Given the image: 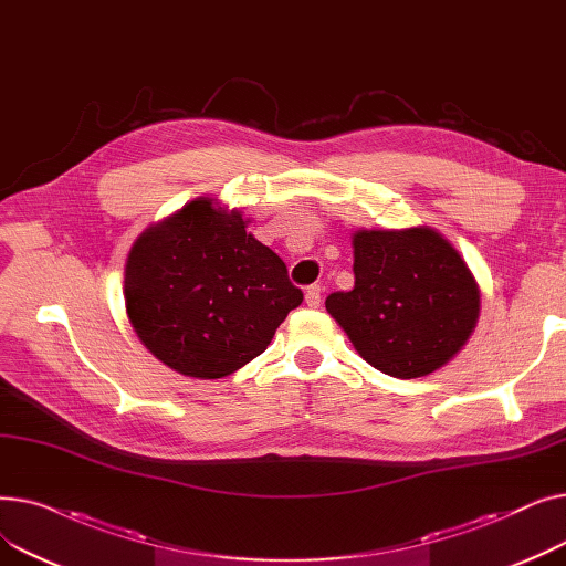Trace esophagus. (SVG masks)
<instances>
[{"label": "esophagus", "instance_id": "34e87169", "mask_svg": "<svg viewBox=\"0 0 566 566\" xmlns=\"http://www.w3.org/2000/svg\"><path fill=\"white\" fill-rule=\"evenodd\" d=\"M305 303H307V307H314V310L321 305V286H318V284L307 286V291H305Z\"/></svg>", "mask_w": 566, "mask_h": 566}]
</instances>
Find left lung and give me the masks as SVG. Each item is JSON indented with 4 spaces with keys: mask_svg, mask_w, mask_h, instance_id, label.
<instances>
[{
    "mask_svg": "<svg viewBox=\"0 0 566 566\" xmlns=\"http://www.w3.org/2000/svg\"><path fill=\"white\" fill-rule=\"evenodd\" d=\"M350 291L325 310L378 371L420 378L463 348L480 318V289L461 254L429 229L355 231Z\"/></svg>",
    "mask_w": 566,
    "mask_h": 566,
    "instance_id": "left-lung-1",
    "label": "left lung"
}]
</instances>
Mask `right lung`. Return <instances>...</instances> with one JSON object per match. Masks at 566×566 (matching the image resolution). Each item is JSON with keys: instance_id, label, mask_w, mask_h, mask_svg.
<instances>
[{"instance_id": "obj_1", "label": "right lung", "mask_w": 566, "mask_h": 566, "mask_svg": "<svg viewBox=\"0 0 566 566\" xmlns=\"http://www.w3.org/2000/svg\"><path fill=\"white\" fill-rule=\"evenodd\" d=\"M245 227L238 211L199 197L148 227L128 254V318L139 342L178 374H233L303 303L284 261Z\"/></svg>"}]
</instances>
